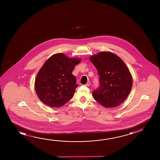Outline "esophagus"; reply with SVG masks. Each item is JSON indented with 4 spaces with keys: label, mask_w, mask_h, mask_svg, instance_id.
<instances>
[{
    "label": "esophagus",
    "mask_w": 160,
    "mask_h": 160,
    "mask_svg": "<svg viewBox=\"0 0 160 160\" xmlns=\"http://www.w3.org/2000/svg\"><path fill=\"white\" fill-rule=\"evenodd\" d=\"M90 82L88 81V82H87V84H85V85L86 86V87H89V85H90Z\"/></svg>",
    "instance_id": "34e87169"
}]
</instances>
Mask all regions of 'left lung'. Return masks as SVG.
<instances>
[{
  "label": "left lung",
  "instance_id": "1",
  "mask_svg": "<svg viewBox=\"0 0 160 160\" xmlns=\"http://www.w3.org/2000/svg\"><path fill=\"white\" fill-rule=\"evenodd\" d=\"M99 75V87L92 92L97 102L106 108L120 105L131 92L132 78L121 58L109 52H102L90 58Z\"/></svg>",
  "mask_w": 160,
  "mask_h": 160
}]
</instances>
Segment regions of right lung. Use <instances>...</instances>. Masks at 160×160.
<instances>
[{"instance_id":"add662e5","label":"right lung","mask_w":160,"mask_h":160,"mask_svg":"<svg viewBox=\"0 0 160 160\" xmlns=\"http://www.w3.org/2000/svg\"><path fill=\"white\" fill-rule=\"evenodd\" d=\"M80 59L70 58L62 53L52 55L37 74L35 90L42 102L51 107H60L72 99L78 86L72 74Z\"/></svg>"}]
</instances>
